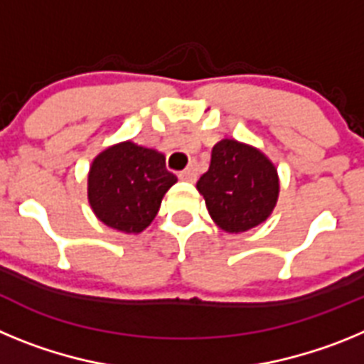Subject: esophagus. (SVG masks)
<instances>
[{
    "label": "esophagus",
    "mask_w": 364,
    "mask_h": 364,
    "mask_svg": "<svg viewBox=\"0 0 364 364\" xmlns=\"http://www.w3.org/2000/svg\"><path fill=\"white\" fill-rule=\"evenodd\" d=\"M178 176L180 180H186V182H195V180H197V167L189 166L188 169H184Z\"/></svg>",
    "instance_id": "1"
}]
</instances>
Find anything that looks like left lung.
I'll return each instance as SVG.
<instances>
[{
    "instance_id": "left-lung-1",
    "label": "left lung",
    "mask_w": 364,
    "mask_h": 364,
    "mask_svg": "<svg viewBox=\"0 0 364 364\" xmlns=\"http://www.w3.org/2000/svg\"><path fill=\"white\" fill-rule=\"evenodd\" d=\"M197 189L220 230L242 233L272 215L279 198V175L264 153L224 138L215 144L210 169Z\"/></svg>"
}]
</instances>
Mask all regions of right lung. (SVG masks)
Masks as SVG:
<instances>
[{"mask_svg": "<svg viewBox=\"0 0 364 364\" xmlns=\"http://www.w3.org/2000/svg\"><path fill=\"white\" fill-rule=\"evenodd\" d=\"M176 176L166 169V156L134 142L107 147L92 160L87 197L105 226L140 233L156 217Z\"/></svg>", "mask_w": 364, "mask_h": 364, "instance_id": "right-lung-1", "label": "right lung"}]
</instances>
